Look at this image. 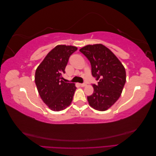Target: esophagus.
Returning a JSON list of instances; mask_svg holds the SVG:
<instances>
[{
  "instance_id": "obj_1",
  "label": "esophagus",
  "mask_w": 156,
  "mask_h": 156,
  "mask_svg": "<svg viewBox=\"0 0 156 156\" xmlns=\"http://www.w3.org/2000/svg\"><path fill=\"white\" fill-rule=\"evenodd\" d=\"M79 85L81 86V87H86L87 86V84L86 83H83V84H79Z\"/></svg>"
}]
</instances>
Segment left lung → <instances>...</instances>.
<instances>
[{
    "label": "left lung",
    "mask_w": 156,
    "mask_h": 156,
    "mask_svg": "<svg viewBox=\"0 0 156 156\" xmlns=\"http://www.w3.org/2000/svg\"><path fill=\"white\" fill-rule=\"evenodd\" d=\"M91 64L94 93L88 96L89 105L100 111L109 108L119 100L126 81V69L115 55L102 44L87 45L79 50Z\"/></svg>",
    "instance_id": "left-lung-1"
}]
</instances>
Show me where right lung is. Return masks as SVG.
<instances>
[{
	"mask_svg": "<svg viewBox=\"0 0 156 156\" xmlns=\"http://www.w3.org/2000/svg\"><path fill=\"white\" fill-rule=\"evenodd\" d=\"M77 48L72 45H56L37 66L35 83L41 100L51 110L60 111L72 101L76 87L65 83L62 75L70 55Z\"/></svg>",
	"mask_w": 156,
	"mask_h": 156,
	"instance_id": "add662e5",
	"label": "right lung"
}]
</instances>
